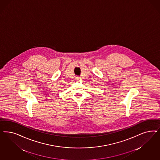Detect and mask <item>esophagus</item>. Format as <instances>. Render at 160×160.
I'll return each instance as SVG.
<instances>
[{
    "label": "esophagus",
    "instance_id": "1",
    "mask_svg": "<svg viewBox=\"0 0 160 160\" xmlns=\"http://www.w3.org/2000/svg\"><path fill=\"white\" fill-rule=\"evenodd\" d=\"M81 79V78L80 77H75V80H77V81H79Z\"/></svg>",
    "mask_w": 160,
    "mask_h": 160
}]
</instances>
